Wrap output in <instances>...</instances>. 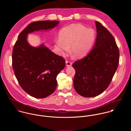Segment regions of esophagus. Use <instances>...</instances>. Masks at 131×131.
Segmentation results:
<instances>
[{
    "mask_svg": "<svg viewBox=\"0 0 131 131\" xmlns=\"http://www.w3.org/2000/svg\"><path fill=\"white\" fill-rule=\"evenodd\" d=\"M66 66L67 67H70L72 65V62L70 61H69V60H66Z\"/></svg>",
    "mask_w": 131,
    "mask_h": 131,
    "instance_id": "34e87169",
    "label": "esophagus"
}]
</instances>
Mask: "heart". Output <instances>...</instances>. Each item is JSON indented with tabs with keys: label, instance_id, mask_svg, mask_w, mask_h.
<instances>
[{
	"label": "heart",
	"instance_id": "heart-1",
	"mask_svg": "<svg viewBox=\"0 0 131 131\" xmlns=\"http://www.w3.org/2000/svg\"><path fill=\"white\" fill-rule=\"evenodd\" d=\"M96 38L95 31L80 24L63 28L55 41L58 53L64 56L70 50L78 57L84 56L90 49Z\"/></svg>",
	"mask_w": 131,
	"mask_h": 131
}]
</instances>
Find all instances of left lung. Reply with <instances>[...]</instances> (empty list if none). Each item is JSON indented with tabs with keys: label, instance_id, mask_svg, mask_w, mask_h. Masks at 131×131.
Segmentation results:
<instances>
[{
	"label": "left lung",
	"instance_id": "left-lung-1",
	"mask_svg": "<svg viewBox=\"0 0 131 131\" xmlns=\"http://www.w3.org/2000/svg\"><path fill=\"white\" fill-rule=\"evenodd\" d=\"M97 37L93 48L83 58L75 61L74 87L82 96L92 97L102 93L110 84L119 62V52L110 31L95 21Z\"/></svg>",
	"mask_w": 131,
	"mask_h": 131
}]
</instances>
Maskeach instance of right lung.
<instances>
[{
    "mask_svg": "<svg viewBox=\"0 0 131 131\" xmlns=\"http://www.w3.org/2000/svg\"><path fill=\"white\" fill-rule=\"evenodd\" d=\"M58 20H41L30 24L19 35L13 49V68L22 89L37 98L53 93L57 86L56 77L65 67V60L41 44L31 46L28 34L40 30L47 31L57 26Z\"/></svg>",
    "mask_w": 131,
    "mask_h": 131,
    "instance_id": "add662e5",
    "label": "right lung"
}]
</instances>
